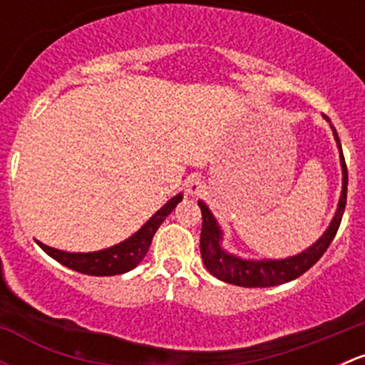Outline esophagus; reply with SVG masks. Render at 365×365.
I'll return each mask as SVG.
<instances>
[{
  "label": "esophagus",
  "instance_id": "1",
  "mask_svg": "<svg viewBox=\"0 0 365 365\" xmlns=\"http://www.w3.org/2000/svg\"><path fill=\"white\" fill-rule=\"evenodd\" d=\"M205 189V182L200 178V176H189L185 182V192L190 194V196H196L201 190Z\"/></svg>",
  "mask_w": 365,
  "mask_h": 365
}]
</instances>
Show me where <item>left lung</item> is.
I'll return each instance as SVG.
<instances>
[{
  "label": "left lung",
  "instance_id": "left-lung-1",
  "mask_svg": "<svg viewBox=\"0 0 365 365\" xmlns=\"http://www.w3.org/2000/svg\"><path fill=\"white\" fill-rule=\"evenodd\" d=\"M327 121H330L325 116ZM330 128L334 132L337 150H339L341 171H342V190L339 196V203L334 219L330 220L329 227L325 233L318 238L312 245L304 249L295 256L282 257V259H249V257L237 256L224 249V230L219 226L217 219L213 217L212 210L206 206L205 201H197L201 213H203V227H201V257L206 270L217 277L219 281L227 282V284L244 286V288H268V286L284 284V282L293 281L300 277L304 272H307L319 257L325 254L329 245L332 244L337 230L342 219V213L346 208V192H348V169H346L344 155H342L339 135L336 128L330 123Z\"/></svg>",
  "mask_w": 365,
  "mask_h": 365
}]
</instances>
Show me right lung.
Returning a JSON list of instances; mask_svg holds the SVG:
<instances>
[{
    "mask_svg": "<svg viewBox=\"0 0 365 365\" xmlns=\"http://www.w3.org/2000/svg\"><path fill=\"white\" fill-rule=\"evenodd\" d=\"M182 197L183 194H176L160 210H157L132 237L120 242V244L113 245V247L102 249V251L67 252L49 247V245L42 244L38 240H36V244H38V247L43 252H47L53 259H56L58 263L70 268V270L79 272V274L95 275V277H108V275L125 274V272L132 270V268H135L141 263L143 257L148 252L153 235L157 233V230L164 222L165 217L182 201Z\"/></svg>",
    "mask_w": 365,
    "mask_h": 365,
    "instance_id": "1",
    "label": "right lung"
}]
</instances>
